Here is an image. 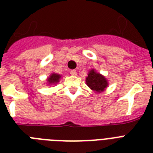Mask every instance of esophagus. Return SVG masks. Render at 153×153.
<instances>
[{"label":"esophagus","instance_id":"obj_1","mask_svg":"<svg viewBox=\"0 0 153 153\" xmlns=\"http://www.w3.org/2000/svg\"><path fill=\"white\" fill-rule=\"evenodd\" d=\"M70 74H71V75H74V76H75L77 74V72L75 70H71V71H70Z\"/></svg>","mask_w":153,"mask_h":153}]
</instances>
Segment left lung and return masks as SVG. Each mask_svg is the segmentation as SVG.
Returning a JSON list of instances; mask_svg holds the SVG:
<instances>
[{
    "instance_id": "1",
    "label": "left lung",
    "mask_w": 153,
    "mask_h": 153,
    "mask_svg": "<svg viewBox=\"0 0 153 153\" xmlns=\"http://www.w3.org/2000/svg\"><path fill=\"white\" fill-rule=\"evenodd\" d=\"M86 82L87 86L91 90L98 92L103 91L105 88H106V86H108V82L105 78L94 71V70L90 71L88 76L86 79Z\"/></svg>"
}]
</instances>
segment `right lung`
<instances>
[{"label": "right lung", "instance_id": "obj_1", "mask_svg": "<svg viewBox=\"0 0 153 153\" xmlns=\"http://www.w3.org/2000/svg\"><path fill=\"white\" fill-rule=\"evenodd\" d=\"M60 75L57 74H51V75L48 78V81L49 84H54V83H57L59 80L60 79Z\"/></svg>", "mask_w": 153, "mask_h": 153}]
</instances>
